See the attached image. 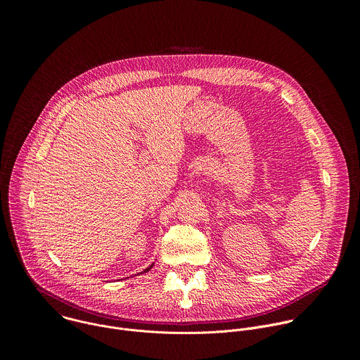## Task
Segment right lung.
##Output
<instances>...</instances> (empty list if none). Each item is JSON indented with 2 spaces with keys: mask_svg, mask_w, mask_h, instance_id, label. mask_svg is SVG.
Segmentation results:
<instances>
[{
  "mask_svg": "<svg viewBox=\"0 0 360 360\" xmlns=\"http://www.w3.org/2000/svg\"><path fill=\"white\" fill-rule=\"evenodd\" d=\"M152 266H153V264H152V265H150V266H148V268H146V269H145V271H143V272H139V274H145V272H148V271H150V269H152Z\"/></svg>",
  "mask_w": 360,
  "mask_h": 360,
  "instance_id": "1",
  "label": "right lung"
}]
</instances>
